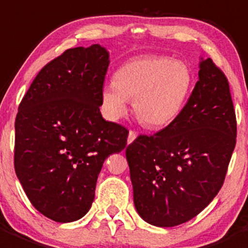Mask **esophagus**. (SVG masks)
<instances>
[{"label":"esophagus","instance_id":"1","mask_svg":"<svg viewBox=\"0 0 248 248\" xmlns=\"http://www.w3.org/2000/svg\"><path fill=\"white\" fill-rule=\"evenodd\" d=\"M136 138H137V133L131 129V131H129V133H128V138H127V143L131 144L132 141H133Z\"/></svg>","mask_w":248,"mask_h":248}]
</instances>
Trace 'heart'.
<instances>
[{
    "label": "heart",
    "mask_w": 248,
    "mask_h": 248,
    "mask_svg": "<svg viewBox=\"0 0 248 248\" xmlns=\"http://www.w3.org/2000/svg\"><path fill=\"white\" fill-rule=\"evenodd\" d=\"M194 86L188 65L163 55L134 58L115 73L114 82L104 86L103 104L108 116L119 120L133 100L137 119L149 128H161L184 108Z\"/></svg>",
    "instance_id": "b5f03b06"
}]
</instances>
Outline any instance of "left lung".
I'll return each mask as SVG.
<instances>
[{
	"mask_svg": "<svg viewBox=\"0 0 248 248\" xmlns=\"http://www.w3.org/2000/svg\"><path fill=\"white\" fill-rule=\"evenodd\" d=\"M236 144L227 76L202 60L190 98L168 126L126 148L137 212L156 227L193 219L224 183Z\"/></svg>",
	"mask_w": 248,
	"mask_h": 248,
	"instance_id": "1",
	"label": "left lung"
}]
</instances>
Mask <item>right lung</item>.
Here are the masks:
<instances>
[{
	"label": "right lung",
	"mask_w": 248,
	"mask_h": 248,
	"mask_svg": "<svg viewBox=\"0 0 248 248\" xmlns=\"http://www.w3.org/2000/svg\"><path fill=\"white\" fill-rule=\"evenodd\" d=\"M109 53L66 49L46 64L16 117L14 168L33 207L59 223L82 218L105 158L126 148L128 129L100 114Z\"/></svg>",
	"instance_id": "1"
}]
</instances>
